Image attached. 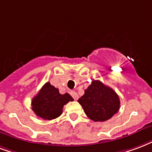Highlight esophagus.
Returning a JSON list of instances; mask_svg holds the SVG:
<instances>
[{"mask_svg":"<svg viewBox=\"0 0 152 152\" xmlns=\"http://www.w3.org/2000/svg\"><path fill=\"white\" fill-rule=\"evenodd\" d=\"M71 95H72V96L73 98L75 99V100H77L78 97H79V96H78V93H76V92H75V91L71 92Z\"/></svg>","mask_w":152,"mask_h":152,"instance_id":"34e87169","label":"esophagus"}]
</instances>
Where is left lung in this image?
Wrapping results in <instances>:
<instances>
[{
  "mask_svg": "<svg viewBox=\"0 0 152 152\" xmlns=\"http://www.w3.org/2000/svg\"><path fill=\"white\" fill-rule=\"evenodd\" d=\"M78 102L86 115L94 122L107 121L120 108L118 95L100 80H93Z\"/></svg>",
  "mask_w": 152,
  "mask_h": 152,
  "instance_id": "8db88e82",
  "label": "left lung"
}]
</instances>
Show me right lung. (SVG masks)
I'll list each match as a JSON object with an SVG mask.
<instances>
[{
  "label": "right lung",
  "mask_w": 152,
  "mask_h": 152,
  "mask_svg": "<svg viewBox=\"0 0 152 152\" xmlns=\"http://www.w3.org/2000/svg\"><path fill=\"white\" fill-rule=\"evenodd\" d=\"M72 101L68 93L60 94L58 88L47 82L32 99L31 105L37 116L45 120H52L61 115L64 104Z\"/></svg>",
  "instance_id": "add662e5"
}]
</instances>
